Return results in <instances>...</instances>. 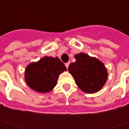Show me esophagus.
Returning <instances> with one entry per match:
<instances>
[{
    "mask_svg": "<svg viewBox=\"0 0 129 129\" xmlns=\"http://www.w3.org/2000/svg\"><path fill=\"white\" fill-rule=\"evenodd\" d=\"M69 64H70V63L69 62H68V63H65V65H66V67L68 68V66H69Z\"/></svg>",
    "mask_w": 129,
    "mask_h": 129,
    "instance_id": "obj_1",
    "label": "esophagus"
}]
</instances>
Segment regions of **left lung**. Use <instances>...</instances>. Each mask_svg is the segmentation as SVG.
Instances as JSON below:
<instances>
[{
  "label": "left lung",
  "instance_id": "8db88e82",
  "mask_svg": "<svg viewBox=\"0 0 129 129\" xmlns=\"http://www.w3.org/2000/svg\"><path fill=\"white\" fill-rule=\"evenodd\" d=\"M76 61L69 65L68 71L83 92L95 93L102 88L108 79L104 64L96 57L84 52L75 55Z\"/></svg>",
  "mask_w": 129,
  "mask_h": 129
}]
</instances>
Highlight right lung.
Wrapping results in <instances>:
<instances>
[{
	"instance_id": "1",
	"label": "right lung",
	"mask_w": 129,
	"mask_h": 129,
	"mask_svg": "<svg viewBox=\"0 0 129 129\" xmlns=\"http://www.w3.org/2000/svg\"><path fill=\"white\" fill-rule=\"evenodd\" d=\"M66 70L64 63L58 57L45 56L27 66L25 80L31 89L47 93L53 90L60 74Z\"/></svg>"
}]
</instances>
